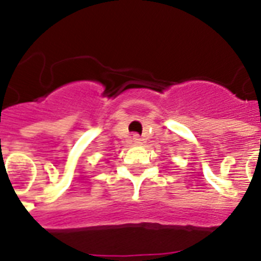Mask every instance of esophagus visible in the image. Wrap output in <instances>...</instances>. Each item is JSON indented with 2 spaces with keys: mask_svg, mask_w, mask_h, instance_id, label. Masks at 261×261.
Returning <instances> with one entry per match:
<instances>
[{
  "mask_svg": "<svg viewBox=\"0 0 261 261\" xmlns=\"http://www.w3.org/2000/svg\"><path fill=\"white\" fill-rule=\"evenodd\" d=\"M132 140H133V142H135V144H140V142L142 141L141 137H140V136H138V135H133Z\"/></svg>",
  "mask_w": 261,
  "mask_h": 261,
  "instance_id": "esophagus-1",
  "label": "esophagus"
}]
</instances>
